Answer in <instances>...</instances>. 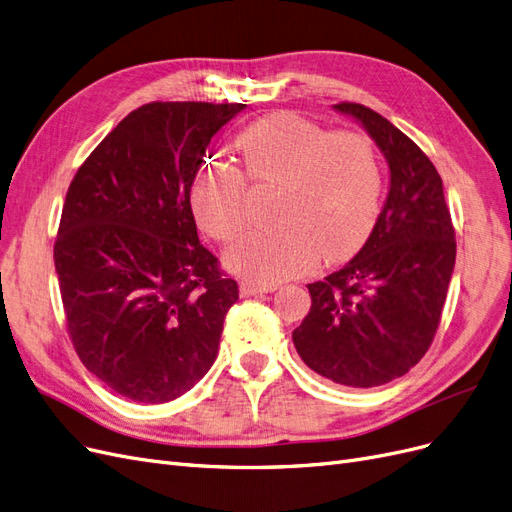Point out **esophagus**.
<instances>
[{"instance_id": "obj_1", "label": "esophagus", "mask_w": 512, "mask_h": 512, "mask_svg": "<svg viewBox=\"0 0 512 512\" xmlns=\"http://www.w3.org/2000/svg\"><path fill=\"white\" fill-rule=\"evenodd\" d=\"M278 285L274 283H257V280H242L240 283V293L244 295V298H249V295H259V293H270V291H276Z\"/></svg>"}]
</instances>
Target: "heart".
<instances>
[{
	"label": "heart",
	"mask_w": 512,
	"mask_h": 512,
	"mask_svg": "<svg viewBox=\"0 0 512 512\" xmlns=\"http://www.w3.org/2000/svg\"><path fill=\"white\" fill-rule=\"evenodd\" d=\"M244 172L257 185L278 183L270 227L251 229L225 255L227 268L266 283L308 274L325 259L357 253L378 217L381 172L357 131H329L295 112H274L236 140ZM246 176L214 159L197 170L191 206L204 232L232 240L249 219Z\"/></svg>",
	"instance_id": "1"
}]
</instances>
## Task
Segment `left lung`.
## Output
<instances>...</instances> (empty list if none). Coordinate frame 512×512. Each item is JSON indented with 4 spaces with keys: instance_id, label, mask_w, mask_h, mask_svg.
I'll list each match as a JSON object with an SVG mask.
<instances>
[{
    "instance_id": "1",
    "label": "left lung",
    "mask_w": 512,
    "mask_h": 512,
    "mask_svg": "<svg viewBox=\"0 0 512 512\" xmlns=\"http://www.w3.org/2000/svg\"><path fill=\"white\" fill-rule=\"evenodd\" d=\"M351 114L381 148L391 172L383 212L346 266L308 285L310 312L293 332L304 364L346 387L404 376L430 349L455 266V229L434 163L381 114Z\"/></svg>"
}]
</instances>
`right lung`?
Instances as JSON below:
<instances>
[{
  "label": "right lung",
  "instance_id": "obj_1",
  "mask_svg": "<svg viewBox=\"0 0 512 512\" xmlns=\"http://www.w3.org/2000/svg\"><path fill=\"white\" fill-rule=\"evenodd\" d=\"M242 108L144 104L65 195L55 268L68 334L85 368L127 400H176L217 359L238 283L197 238L191 185L210 138Z\"/></svg>",
  "mask_w": 512,
  "mask_h": 512
}]
</instances>
